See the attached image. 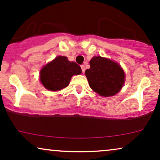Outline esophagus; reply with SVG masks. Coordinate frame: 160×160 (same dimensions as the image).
Instances as JSON below:
<instances>
[{
  "label": "esophagus",
  "instance_id": "34e87169",
  "mask_svg": "<svg viewBox=\"0 0 160 160\" xmlns=\"http://www.w3.org/2000/svg\"><path fill=\"white\" fill-rule=\"evenodd\" d=\"M81 69H82V72H83V73H84V72H85V66L84 65H83V64H82L81 66Z\"/></svg>",
  "mask_w": 160,
  "mask_h": 160
}]
</instances>
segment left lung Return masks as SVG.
Instances as JSON below:
<instances>
[{"label":"left lung","instance_id":"1","mask_svg":"<svg viewBox=\"0 0 160 160\" xmlns=\"http://www.w3.org/2000/svg\"><path fill=\"white\" fill-rule=\"evenodd\" d=\"M90 68L85 74L92 90L102 96H112L119 92L124 83V72L116 62L100 56L89 61Z\"/></svg>","mask_w":160,"mask_h":160}]
</instances>
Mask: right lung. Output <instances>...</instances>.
Masks as SVG:
<instances>
[{
  "label": "right lung",
  "mask_w": 160,
  "mask_h": 160,
  "mask_svg": "<svg viewBox=\"0 0 160 160\" xmlns=\"http://www.w3.org/2000/svg\"><path fill=\"white\" fill-rule=\"evenodd\" d=\"M81 68L64 56H58L40 71V80L44 87L51 91L65 88L73 75L81 73Z\"/></svg>",
  "instance_id": "right-lung-1"
}]
</instances>
